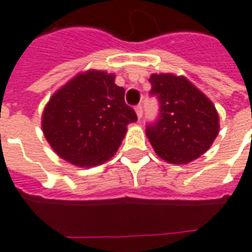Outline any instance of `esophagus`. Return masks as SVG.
<instances>
[{
    "instance_id": "obj_1",
    "label": "esophagus",
    "mask_w": 252,
    "mask_h": 252,
    "mask_svg": "<svg viewBox=\"0 0 252 252\" xmlns=\"http://www.w3.org/2000/svg\"><path fill=\"white\" fill-rule=\"evenodd\" d=\"M135 112H136L137 119L140 120V119H142V116H143V108H142V105H137L136 108H135Z\"/></svg>"
}]
</instances>
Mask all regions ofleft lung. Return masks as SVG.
Returning a JSON list of instances; mask_svg holds the SVG:
<instances>
[{"label": "left lung", "mask_w": 252, "mask_h": 252, "mask_svg": "<svg viewBox=\"0 0 252 252\" xmlns=\"http://www.w3.org/2000/svg\"><path fill=\"white\" fill-rule=\"evenodd\" d=\"M150 93L160 104L159 120L147 126V137L159 158L188 164L205 154L220 131L215 105L184 75L151 74Z\"/></svg>", "instance_id": "1"}]
</instances>
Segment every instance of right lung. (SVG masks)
Wrapping results in <instances>:
<instances>
[{
	"label": "right lung",
	"instance_id": "right-lung-1",
	"mask_svg": "<svg viewBox=\"0 0 252 252\" xmlns=\"http://www.w3.org/2000/svg\"><path fill=\"white\" fill-rule=\"evenodd\" d=\"M116 75L86 70L52 94L41 116V129L58 157L78 167L109 160L120 147L126 126L137 120L124 101Z\"/></svg>",
	"mask_w": 252,
	"mask_h": 252
}]
</instances>
